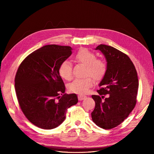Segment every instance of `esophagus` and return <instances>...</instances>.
I'll list each match as a JSON object with an SVG mask.
<instances>
[{
	"instance_id": "esophagus-1",
	"label": "esophagus",
	"mask_w": 154,
	"mask_h": 154,
	"mask_svg": "<svg viewBox=\"0 0 154 154\" xmlns=\"http://www.w3.org/2000/svg\"><path fill=\"white\" fill-rule=\"evenodd\" d=\"M87 97L86 96H84V95H79L78 96V99L79 100H83V99H85Z\"/></svg>"
}]
</instances>
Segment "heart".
I'll return each mask as SVG.
<instances>
[{"label": "heart", "mask_w": 154, "mask_h": 154, "mask_svg": "<svg viewBox=\"0 0 154 154\" xmlns=\"http://www.w3.org/2000/svg\"><path fill=\"white\" fill-rule=\"evenodd\" d=\"M75 60L86 65V75H90L94 79H102L106 71V64L103 60H97L94 52L86 48H81L75 54ZM59 74L65 80H70L72 78V65L69 61H64L59 67ZM94 81L90 77L83 79H76L68 86L71 93L85 94L89 92L93 87Z\"/></svg>", "instance_id": "1"}]
</instances>
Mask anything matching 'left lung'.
<instances>
[{"label": "left lung", "instance_id": "1", "mask_svg": "<svg viewBox=\"0 0 154 154\" xmlns=\"http://www.w3.org/2000/svg\"><path fill=\"white\" fill-rule=\"evenodd\" d=\"M95 50L105 57L106 71L99 85V94L92 95L95 107L91 117L98 126L112 129L122 123L136 105L138 75L132 61L122 51L104 44Z\"/></svg>", "mask_w": 154, "mask_h": 154}]
</instances>
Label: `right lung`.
Returning <instances> with one entry per match:
<instances>
[{"label":"right lung","mask_w":154,"mask_h":154,"mask_svg":"<svg viewBox=\"0 0 154 154\" xmlns=\"http://www.w3.org/2000/svg\"><path fill=\"white\" fill-rule=\"evenodd\" d=\"M72 50L70 46L45 45L28 55L16 72L15 90L20 106L28 120L40 128L60 126L67 109L78 102L76 94H65L59 74L60 64Z\"/></svg>","instance_id":"add662e5"}]
</instances>
